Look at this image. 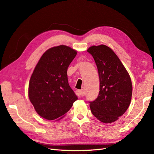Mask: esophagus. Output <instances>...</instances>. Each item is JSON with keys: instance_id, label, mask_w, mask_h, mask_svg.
Returning a JSON list of instances; mask_svg holds the SVG:
<instances>
[{"instance_id": "1", "label": "esophagus", "mask_w": 154, "mask_h": 154, "mask_svg": "<svg viewBox=\"0 0 154 154\" xmlns=\"http://www.w3.org/2000/svg\"><path fill=\"white\" fill-rule=\"evenodd\" d=\"M76 94L78 97H82L84 96V92L81 90H77L76 91Z\"/></svg>"}]
</instances>
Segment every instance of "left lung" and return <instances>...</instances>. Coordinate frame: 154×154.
Returning a JSON list of instances; mask_svg holds the SVG:
<instances>
[{
  "instance_id": "1",
  "label": "left lung",
  "mask_w": 154,
  "mask_h": 154,
  "mask_svg": "<svg viewBox=\"0 0 154 154\" xmlns=\"http://www.w3.org/2000/svg\"><path fill=\"white\" fill-rule=\"evenodd\" d=\"M87 51L95 60L100 77L99 95L95 100L89 102L90 110L100 121L111 123L124 115L131 103V78L110 47L94 45Z\"/></svg>"
}]
</instances>
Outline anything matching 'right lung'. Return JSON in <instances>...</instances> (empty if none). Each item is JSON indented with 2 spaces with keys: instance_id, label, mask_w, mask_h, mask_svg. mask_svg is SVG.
Masks as SVG:
<instances>
[{
  "instance_id": "right-lung-1",
  "label": "right lung",
  "mask_w": 154,
  "mask_h": 154,
  "mask_svg": "<svg viewBox=\"0 0 154 154\" xmlns=\"http://www.w3.org/2000/svg\"><path fill=\"white\" fill-rule=\"evenodd\" d=\"M77 51L66 45L49 49L39 59L31 75L29 97L35 111L48 120H60L77 100L68 83V66Z\"/></svg>"
}]
</instances>
